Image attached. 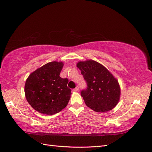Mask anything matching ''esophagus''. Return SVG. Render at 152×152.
<instances>
[{"label": "esophagus", "mask_w": 152, "mask_h": 152, "mask_svg": "<svg viewBox=\"0 0 152 152\" xmlns=\"http://www.w3.org/2000/svg\"><path fill=\"white\" fill-rule=\"evenodd\" d=\"M79 86H77L75 89H73V91H75V92H77V91H79Z\"/></svg>", "instance_id": "obj_1"}]
</instances>
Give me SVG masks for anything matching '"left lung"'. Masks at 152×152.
Listing matches in <instances>:
<instances>
[{
	"mask_svg": "<svg viewBox=\"0 0 152 152\" xmlns=\"http://www.w3.org/2000/svg\"><path fill=\"white\" fill-rule=\"evenodd\" d=\"M77 66L87 85V89L81 91L87 107L96 112H107L115 107L120 99L121 88L108 69L92 59L79 61Z\"/></svg>",
	"mask_w": 152,
	"mask_h": 152,
	"instance_id": "left-lung-1",
	"label": "left lung"
}]
</instances>
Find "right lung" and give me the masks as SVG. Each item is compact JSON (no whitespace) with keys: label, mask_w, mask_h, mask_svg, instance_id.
Listing matches in <instances>:
<instances>
[{"label":"right lung","mask_w":152,"mask_h":152,"mask_svg":"<svg viewBox=\"0 0 152 152\" xmlns=\"http://www.w3.org/2000/svg\"><path fill=\"white\" fill-rule=\"evenodd\" d=\"M61 61H52L37 69L27 78L25 94L27 102L36 111L48 115L56 114L65 108L70 98L71 89L68 79L59 74Z\"/></svg>","instance_id":"1"}]
</instances>
